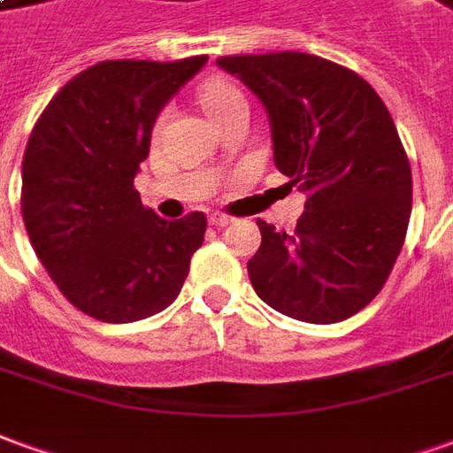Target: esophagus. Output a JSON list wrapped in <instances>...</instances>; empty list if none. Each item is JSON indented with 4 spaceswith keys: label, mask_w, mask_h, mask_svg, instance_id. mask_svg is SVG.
Segmentation results:
<instances>
[{
    "label": "esophagus",
    "mask_w": 453,
    "mask_h": 453,
    "mask_svg": "<svg viewBox=\"0 0 453 453\" xmlns=\"http://www.w3.org/2000/svg\"><path fill=\"white\" fill-rule=\"evenodd\" d=\"M232 217H226V214H221V211H214L211 217H209V224L211 226H226V224H232Z\"/></svg>",
    "instance_id": "1"
}]
</instances>
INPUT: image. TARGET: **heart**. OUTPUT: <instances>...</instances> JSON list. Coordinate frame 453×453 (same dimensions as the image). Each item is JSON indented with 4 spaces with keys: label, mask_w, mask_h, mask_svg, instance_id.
I'll list each match as a JSON object with an SVG mask.
<instances>
[{
    "label": "heart",
    "mask_w": 453,
    "mask_h": 453,
    "mask_svg": "<svg viewBox=\"0 0 453 453\" xmlns=\"http://www.w3.org/2000/svg\"><path fill=\"white\" fill-rule=\"evenodd\" d=\"M199 103L204 105V111L209 113V118L214 123H219L224 118H229L236 111H244L249 108L246 105V98L242 90L234 86L232 81L226 78H207L202 86H199Z\"/></svg>",
    "instance_id": "heart-1"
}]
</instances>
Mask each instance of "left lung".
Returning <instances> with one entry per match:
<instances>
[{"label":"left lung","mask_w":453,"mask_h":453,"mask_svg":"<svg viewBox=\"0 0 453 453\" xmlns=\"http://www.w3.org/2000/svg\"><path fill=\"white\" fill-rule=\"evenodd\" d=\"M264 103L273 162L305 211L293 232L258 219V298L305 323H340L382 291L411 214V170L388 105L345 65L301 51L221 56Z\"/></svg>","instance_id":"8db88e82"}]
</instances>
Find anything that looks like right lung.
I'll list each match as a JSON object with an SVG mask.
<instances>
[{
	"label": "right lung",
	"mask_w": 453,
	"mask_h": 453,
	"mask_svg": "<svg viewBox=\"0 0 453 453\" xmlns=\"http://www.w3.org/2000/svg\"><path fill=\"white\" fill-rule=\"evenodd\" d=\"M209 56L101 61L43 108L21 162V217L36 257L81 313L103 323L155 316L182 291L207 217L167 221L133 185L162 105Z\"/></svg>",
	"instance_id": "obj_1"
}]
</instances>
